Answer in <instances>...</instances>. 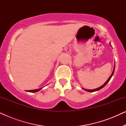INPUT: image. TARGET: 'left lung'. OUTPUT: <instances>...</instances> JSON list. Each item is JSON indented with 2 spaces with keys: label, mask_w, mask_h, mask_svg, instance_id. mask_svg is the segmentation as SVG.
Returning a JSON list of instances; mask_svg holds the SVG:
<instances>
[{
  "label": "left lung",
  "mask_w": 126,
  "mask_h": 126,
  "mask_svg": "<svg viewBox=\"0 0 126 126\" xmlns=\"http://www.w3.org/2000/svg\"><path fill=\"white\" fill-rule=\"evenodd\" d=\"M110 45H111V44H110ZM115 65H114V68H113V72H112V74H111V75L110 76V77H109V79H108L107 80V81L105 82V83L103 84V85H102L101 86V87H99V88H96V89H84V88H82V89H83L84 90H85V91H87V92H95V91H99V90H100V89H101V88H103V87H105V86H106V85L108 83V82L110 81V80H111V77H112V76H113V73H114V70H115Z\"/></svg>",
  "instance_id": "left-lung-1"
}]
</instances>
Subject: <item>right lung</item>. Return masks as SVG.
Wrapping results in <instances>:
<instances>
[{
	"label": "right lung",
	"instance_id": "right-lung-1",
	"mask_svg": "<svg viewBox=\"0 0 126 126\" xmlns=\"http://www.w3.org/2000/svg\"><path fill=\"white\" fill-rule=\"evenodd\" d=\"M43 88H39V89H34V90H29V91H26L27 92H38L41 90V89H42Z\"/></svg>",
	"mask_w": 126,
	"mask_h": 126
}]
</instances>
